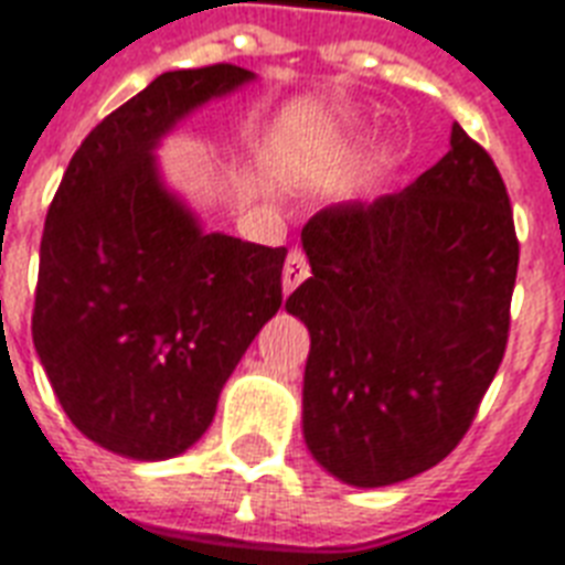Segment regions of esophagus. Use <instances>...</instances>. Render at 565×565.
<instances>
[{
    "label": "esophagus",
    "mask_w": 565,
    "mask_h": 565,
    "mask_svg": "<svg viewBox=\"0 0 565 565\" xmlns=\"http://www.w3.org/2000/svg\"><path fill=\"white\" fill-rule=\"evenodd\" d=\"M308 275H310L308 257H305V252H299V248H292L290 255H287V264H284V292L296 290Z\"/></svg>",
    "instance_id": "34e87169"
}]
</instances>
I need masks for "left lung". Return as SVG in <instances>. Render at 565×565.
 Wrapping results in <instances>:
<instances>
[{
	"label": "left lung",
	"mask_w": 565,
	"mask_h": 565,
	"mask_svg": "<svg viewBox=\"0 0 565 565\" xmlns=\"http://www.w3.org/2000/svg\"><path fill=\"white\" fill-rule=\"evenodd\" d=\"M310 331L301 428L322 469L390 487L448 457L499 372L519 269L499 167L463 128L411 188L301 228Z\"/></svg>",
	"instance_id": "obj_1"
}]
</instances>
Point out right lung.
<instances>
[{
	"instance_id": "add662e5",
	"label": "right lung",
	"mask_w": 565,
	"mask_h": 565,
	"mask_svg": "<svg viewBox=\"0 0 565 565\" xmlns=\"http://www.w3.org/2000/svg\"><path fill=\"white\" fill-rule=\"evenodd\" d=\"M252 78L234 64L158 75L84 137L49 204L31 337L70 422L114 455L188 451L281 308L287 248L204 234L154 163L179 119Z\"/></svg>"
}]
</instances>
